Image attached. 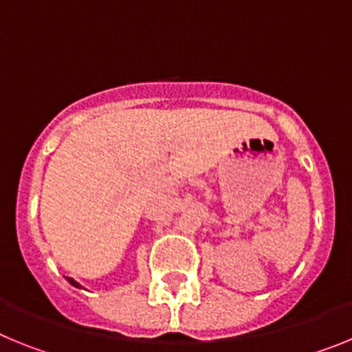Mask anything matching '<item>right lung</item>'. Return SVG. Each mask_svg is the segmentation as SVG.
Returning a JSON list of instances; mask_svg holds the SVG:
<instances>
[{"mask_svg": "<svg viewBox=\"0 0 352 352\" xmlns=\"http://www.w3.org/2000/svg\"><path fill=\"white\" fill-rule=\"evenodd\" d=\"M67 280H68V284H72V285H74V287H77V289L82 287V285H80L79 282H76V280H74V278H70V276H67Z\"/></svg>", "mask_w": 352, "mask_h": 352, "instance_id": "right-lung-1", "label": "right lung"}]
</instances>
